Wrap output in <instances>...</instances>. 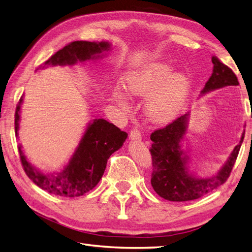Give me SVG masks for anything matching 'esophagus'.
I'll list each match as a JSON object with an SVG mask.
<instances>
[{"instance_id":"obj_1","label":"esophagus","mask_w":252,"mask_h":252,"mask_svg":"<svg viewBox=\"0 0 252 252\" xmlns=\"http://www.w3.org/2000/svg\"><path fill=\"white\" fill-rule=\"evenodd\" d=\"M130 137L133 141H141L142 140L141 131L138 130L137 127H134V129L131 130V132H130Z\"/></svg>"}]
</instances>
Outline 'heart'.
I'll list each match as a JSON object with an SVG mask.
<instances>
[{"mask_svg":"<svg viewBox=\"0 0 252 252\" xmlns=\"http://www.w3.org/2000/svg\"><path fill=\"white\" fill-rule=\"evenodd\" d=\"M172 72V67L161 62L148 63L126 79V88L132 95L145 97L147 112L155 121H168L180 109L187 92L189 80L183 73ZM114 98L123 108H127L126 96L115 91Z\"/></svg>","mask_w":252,"mask_h":252,"instance_id":"obj_1","label":"heart"}]
</instances>
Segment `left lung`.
Masks as SVG:
<instances>
[{
	"label": "left lung",
	"mask_w": 252,
	"mask_h": 252,
	"mask_svg": "<svg viewBox=\"0 0 252 252\" xmlns=\"http://www.w3.org/2000/svg\"><path fill=\"white\" fill-rule=\"evenodd\" d=\"M213 72L201 93H207L227 85H238L236 74L217 56L211 58ZM189 114L179 117L168 126L154 131L149 152L153 159L152 186L157 194L170 201H189L205 196L226 182L236 161L245 133L238 145L234 148L226 163L212 178L200 179L187 172L189 157L181 149V140L186 131Z\"/></svg>",
	"instance_id": "1"
}]
</instances>
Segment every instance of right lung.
<instances>
[{"mask_svg":"<svg viewBox=\"0 0 252 252\" xmlns=\"http://www.w3.org/2000/svg\"><path fill=\"white\" fill-rule=\"evenodd\" d=\"M108 42L74 41L63 46L44 63V66L73 65L78 61L84 62L94 58L96 54L108 51ZM99 57V55H97ZM96 57V58H97ZM23 101L21 96L15 112V133L19 127V110ZM127 134L112 123L104 119H95L90 123L82 140L62 172L43 174L32 167L27 160L21 146H18L21 164L28 178L42 189L62 197H78L93 189L103 176L107 160L118 151Z\"/></svg>","mask_w":252,"mask_h":252,"instance_id":"obj_1","label":"right lung"}]
</instances>
